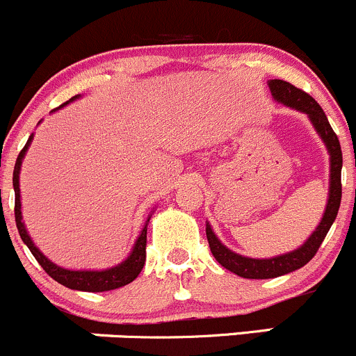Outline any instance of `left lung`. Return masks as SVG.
<instances>
[{
  "label": "left lung",
  "instance_id": "left-lung-1",
  "mask_svg": "<svg viewBox=\"0 0 356 356\" xmlns=\"http://www.w3.org/2000/svg\"><path fill=\"white\" fill-rule=\"evenodd\" d=\"M268 88L272 91L273 100L284 104L286 107L294 108V111L302 112L308 115L309 122L313 124L315 131L322 138L323 145H325L327 152H329L330 161V178H329V199H327L325 211L320 220L318 227L312 232L306 242L299 245L298 249L291 252H284L280 256H273V258H248L234 252L228 249L227 245L221 244L220 238L213 232L209 223H206V235L207 242L213 256L216 261L220 263L223 268L230 270L235 275L242 277V279H275V277L286 275V273L294 272V270L305 266L313 256L318 251L320 244L325 238L327 232L332 227L334 220L337 216L341 204V168H343V152H341L339 140H337L336 133L332 131L327 119L325 112L322 111L318 104L305 93L299 88L293 86L291 83L282 79H270Z\"/></svg>",
  "mask_w": 356,
  "mask_h": 356
}]
</instances>
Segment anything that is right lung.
Wrapping results in <instances>:
<instances>
[{
  "instance_id": "add662e5",
  "label": "right lung",
  "mask_w": 356,
  "mask_h": 356,
  "mask_svg": "<svg viewBox=\"0 0 356 356\" xmlns=\"http://www.w3.org/2000/svg\"><path fill=\"white\" fill-rule=\"evenodd\" d=\"M81 95H76V97L70 98L69 102L77 100ZM69 102H65L63 105H60L58 108L65 107ZM55 108V111H58ZM54 111V112H55ZM34 135L29 136L27 140L26 147L20 150L19 157H17V163H15V170H13V190H15V221H17V228H19V234L20 238L24 241V244L29 248V251L33 252L34 258L38 259L41 266H43L44 272L51 277L54 280H57L58 284L62 286L69 287V289L74 291H84V293H104V291H112V289H119V287L126 286V284L133 282L136 277L140 275L142 272L143 265H145V248H147V225L150 221V214L147 218L145 225H143L142 232H140L138 238H136L135 245H133L131 252H129L128 258L124 261H121L119 265L111 266V268H105V270H69V268H63V266L55 265L51 259H48L40 249L36 248V244L33 242L31 238L29 232H27L26 223L22 220V202H20V168H22V161L26 157L27 149L31 147V142H33Z\"/></svg>"
}]
</instances>
